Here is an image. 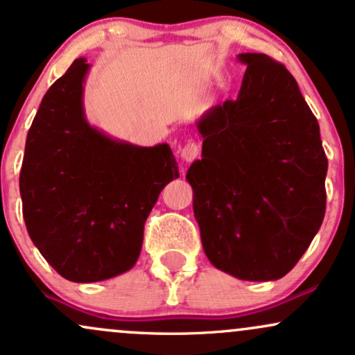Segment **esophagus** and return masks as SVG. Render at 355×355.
Masks as SVG:
<instances>
[{"instance_id": "1", "label": "esophagus", "mask_w": 355, "mask_h": 355, "mask_svg": "<svg viewBox=\"0 0 355 355\" xmlns=\"http://www.w3.org/2000/svg\"><path fill=\"white\" fill-rule=\"evenodd\" d=\"M198 155H200V148H198V145L195 144V141H189V144L180 150L182 160L187 162V164H190L195 158H198Z\"/></svg>"}]
</instances>
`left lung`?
<instances>
[{"label": "left lung", "mask_w": 355, "mask_h": 355, "mask_svg": "<svg viewBox=\"0 0 355 355\" xmlns=\"http://www.w3.org/2000/svg\"><path fill=\"white\" fill-rule=\"evenodd\" d=\"M247 64L235 100L198 118L202 160L187 172L211 266L250 282L295 267L325 215L327 158L317 118L294 76L262 53Z\"/></svg>", "instance_id": "8db88e82"}]
</instances>
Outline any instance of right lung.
<instances>
[{
  "label": "right lung",
  "mask_w": 355,
  "mask_h": 355,
  "mask_svg": "<svg viewBox=\"0 0 355 355\" xmlns=\"http://www.w3.org/2000/svg\"><path fill=\"white\" fill-rule=\"evenodd\" d=\"M88 71L87 60H75L43 96L19 173L30 239L61 277L80 284L135 266L146 217L180 177L168 144L133 145L89 123Z\"/></svg>",
  "instance_id": "1"
}]
</instances>
